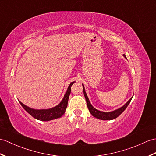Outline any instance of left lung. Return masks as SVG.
I'll return each instance as SVG.
<instances>
[{"label":"left lung","mask_w":156,"mask_h":156,"mask_svg":"<svg viewBox=\"0 0 156 156\" xmlns=\"http://www.w3.org/2000/svg\"><path fill=\"white\" fill-rule=\"evenodd\" d=\"M124 56L126 57L125 54H124ZM83 86V91H84V94L85 96V98L86 100V103H87V106H88L89 111L91 114L93 115L94 117H95L96 118H98L100 119H103V120H111V119H114L115 118H118L119 115H120L123 112H124L126 109V108L128 107V106L129 105V104L131 102V100L132 99V97L130 98L128 101V102L126 103L124 106H123L122 107H121L120 108H119V109L116 110H114L113 112H101L98 110L96 109H95L94 108L91 104H90V101L88 100V98L86 95V93L85 92V89H84V85Z\"/></svg>","instance_id":"8db88e82"}]
</instances>
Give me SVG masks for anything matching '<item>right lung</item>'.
Masks as SVG:
<instances>
[{"mask_svg":"<svg viewBox=\"0 0 156 156\" xmlns=\"http://www.w3.org/2000/svg\"><path fill=\"white\" fill-rule=\"evenodd\" d=\"M74 83V82H71V84L68 86L67 91L66 94H65L64 98L62 100V102L58 105V106H55L54 108H50V109L34 110L25 106L24 104L20 102V101L19 102L21 104V106L23 107L24 109L26 110L29 114L31 115L35 119H38V120L49 121L52 120V119L60 118L62 115L65 113V111H66L68 106V98H69V96L71 92V86Z\"/></svg>","mask_w":156,"mask_h":156,"instance_id":"add662e5","label":"right lung"}]
</instances>
